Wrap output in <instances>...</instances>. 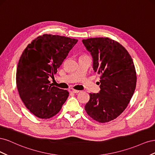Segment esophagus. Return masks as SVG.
I'll return each mask as SVG.
<instances>
[{
	"label": "esophagus",
	"mask_w": 155,
	"mask_h": 155,
	"mask_svg": "<svg viewBox=\"0 0 155 155\" xmlns=\"http://www.w3.org/2000/svg\"><path fill=\"white\" fill-rule=\"evenodd\" d=\"M69 92H70V93H74V94H76V93L79 92V91L74 90V89H73V88H70V89H69Z\"/></svg>",
	"instance_id": "34e87169"
}]
</instances>
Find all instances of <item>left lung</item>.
Instances as JSON below:
<instances>
[{
    "label": "left lung",
    "mask_w": 155,
    "mask_h": 155,
    "mask_svg": "<svg viewBox=\"0 0 155 155\" xmlns=\"http://www.w3.org/2000/svg\"><path fill=\"white\" fill-rule=\"evenodd\" d=\"M100 75L99 93H90L85 106L89 116L100 123L116 118L127 107L135 91L137 74L133 59L118 42L107 37L83 39Z\"/></svg>",
    "instance_id": "8db88e82"
}]
</instances>
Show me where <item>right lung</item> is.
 Returning <instances> with one entry per match:
<instances>
[{
    "mask_svg": "<svg viewBox=\"0 0 155 155\" xmlns=\"http://www.w3.org/2000/svg\"><path fill=\"white\" fill-rule=\"evenodd\" d=\"M78 39L44 34L27 46L18 61L16 83L22 102L32 114L47 119L57 114L69 93L51 87L48 79L67 58Z\"/></svg>",
    "mask_w": 155,
    "mask_h": 155,
    "instance_id": "obj_1",
    "label": "right lung"
}]
</instances>
